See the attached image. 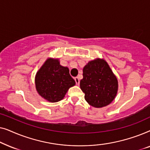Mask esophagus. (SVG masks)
<instances>
[{"label": "esophagus", "mask_w": 150, "mask_h": 150, "mask_svg": "<svg viewBox=\"0 0 150 150\" xmlns=\"http://www.w3.org/2000/svg\"><path fill=\"white\" fill-rule=\"evenodd\" d=\"M74 80H75V82L76 83V85H79L80 83V79L79 77H75L74 78Z\"/></svg>", "instance_id": "esophagus-1"}]
</instances>
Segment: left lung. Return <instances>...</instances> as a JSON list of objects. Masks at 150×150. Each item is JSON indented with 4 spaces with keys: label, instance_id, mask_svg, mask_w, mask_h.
<instances>
[{
    "label": "left lung",
    "instance_id": "1",
    "mask_svg": "<svg viewBox=\"0 0 150 150\" xmlns=\"http://www.w3.org/2000/svg\"><path fill=\"white\" fill-rule=\"evenodd\" d=\"M83 76L80 87L90 105L102 108L114 100L118 89L117 80L105 61L98 59L89 61L84 67Z\"/></svg>",
    "mask_w": 150,
    "mask_h": 150
}]
</instances>
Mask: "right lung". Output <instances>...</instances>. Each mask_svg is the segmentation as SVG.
I'll use <instances>...</instances> for the list:
<instances>
[{"label":"right lung","mask_w":150,"mask_h":150,"mask_svg":"<svg viewBox=\"0 0 150 150\" xmlns=\"http://www.w3.org/2000/svg\"><path fill=\"white\" fill-rule=\"evenodd\" d=\"M75 81L69 69L59 64L58 59H48L38 71L35 86L38 93L50 102L60 101Z\"/></svg>","instance_id":"add662e5"}]
</instances>
